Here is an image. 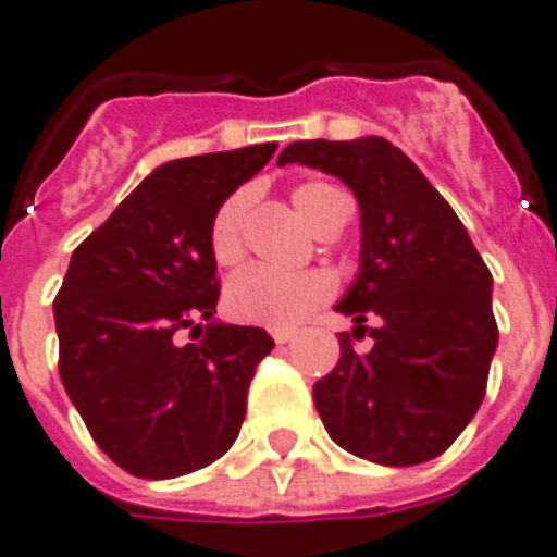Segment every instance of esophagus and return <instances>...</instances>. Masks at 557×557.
<instances>
[{"label": "esophagus", "mask_w": 557, "mask_h": 557, "mask_svg": "<svg viewBox=\"0 0 557 557\" xmlns=\"http://www.w3.org/2000/svg\"><path fill=\"white\" fill-rule=\"evenodd\" d=\"M271 336H274V343H277V345H286L288 339L294 336V329H274V331H271Z\"/></svg>", "instance_id": "34e87169"}]
</instances>
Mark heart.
I'll return each instance as SVG.
<instances>
[{
    "label": "heart",
    "mask_w": 557,
    "mask_h": 557,
    "mask_svg": "<svg viewBox=\"0 0 557 557\" xmlns=\"http://www.w3.org/2000/svg\"><path fill=\"white\" fill-rule=\"evenodd\" d=\"M292 203L308 226L320 232L339 209L348 203L339 189L322 181H306L294 186ZM243 218L246 195L237 191L218 207L209 226V251L218 265H235L243 257ZM334 292L325 271H274L265 265L243 269L226 286V308L235 320L255 325H294L308 317Z\"/></svg>",
    "instance_id": "heart-1"
}]
</instances>
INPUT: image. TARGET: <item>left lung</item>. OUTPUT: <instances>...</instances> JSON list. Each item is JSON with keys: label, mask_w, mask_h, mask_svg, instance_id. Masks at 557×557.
Returning a JSON list of instances; mask_svg holds the SVG:
<instances>
[{"label": "left lung", "mask_w": 557, "mask_h": 557, "mask_svg": "<svg viewBox=\"0 0 557 557\" xmlns=\"http://www.w3.org/2000/svg\"><path fill=\"white\" fill-rule=\"evenodd\" d=\"M286 163L339 177L362 212L359 274L336 302L357 325L339 334V362L314 385L322 424L343 450L376 465L436 459L487 391L498 345L493 274L450 203L380 135L294 141L277 158ZM366 330L374 345L357 351Z\"/></svg>", "instance_id": "obj_1"}]
</instances>
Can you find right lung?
I'll return each instance as SVG.
<instances>
[{
  "label": "right lung",
  "instance_id": "obj_1",
  "mask_svg": "<svg viewBox=\"0 0 557 557\" xmlns=\"http://www.w3.org/2000/svg\"><path fill=\"white\" fill-rule=\"evenodd\" d=\"M277 144L163 163L73 251L53 317L59 376L96 445L138 479H175L235 445L257 362L274 339L214 322L209 226ZM209 319L205 339L176 334ZM200 336V334H198Z\"/></svg>",
  "mask_w": 557,
  "mask_h": 557
}]
</instances>
